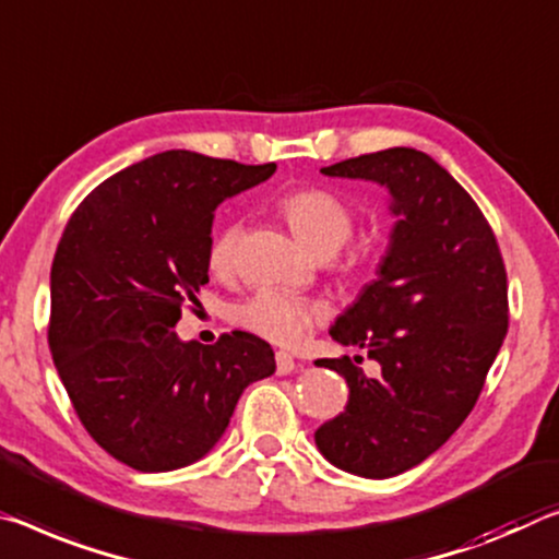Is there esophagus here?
Here are the masks:
<instances>
[{"mask_svg":"<svg viewBox=\"0 0 559 559\" xmlns=\"http://www.w3.org/2000/svg\"><path fill=\"white\" fill-rule=\"evenodd\" d=\"M294 370H296L294 356H290V353H286V350H278L276 353V373L288 376V373H294Z\"/></svg>","mask_w":559,"mask_h":559,"instance_id":"1","label":"esophagus"}]
</instances>
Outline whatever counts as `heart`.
Listing matches in <instances>:
<instances>
[{
    "mask_svg": "<svg viewBox=\"0 0 559 559\" xmlns=\"http://www.w3.org/2000/svg\"><path fill=\"white\" fill-rule=\"evenodd\" d=\"M281 216L288 221L294 234L311 246L316 253H333L348 241L356 226V214L348 201L323 186H304L278 201ZM236 226L218 228L209 243V269L224 276L231 271L236 253ZM323 318V306L304 296L276 288H261L236 306L234 321L259 338L290 348L313 331Z\"/></svg>",
    "mask_w": 559,
    "mask_h": 559,
    "instance_id": "b5f03b06",
    "label": "heart"
}]
</instances>
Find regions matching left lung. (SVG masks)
Wrapping results in <instances>:
<instances>
[{
	"mask_svg": "<svg viewBox=\"0 0 559 559\" xmlns=\"http://www.w3.org/2000/svg\"><path fill=\"white\" fill-rule=\"evenodd\" d=\"M388 186L397 216L378 278L331 325V338L380 362L368 378L348 356L323 358L350 388L316 430L335 467L401 475L436 453L480 397L508 333V273L490 224L436 158L395 146L321 168Z\"/></svg>",
	"mask_w": 559,
	"mask_h": 559,
	"instance_id": "8db88e82",
	"label": "left lung"
}]
</instances>
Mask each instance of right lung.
<instances>
[{"mask_svg": "<svg viewBox=\"0 0 559 559\" xmlns=\"http://www.w3.org/2000/svg\"><path fill=\"white\" fill-rule=\"evenodd\" d=\"M273 171L174 148L96 186L61 234L51 358L88 436L134 471L197 463L246 385L276 370L259 335L231 331L201 345L174 333L209 283L214 209Z\"/></svg>", "mask_w": 559, "mask_h": 559, "instance_id": "1", "label": "right lung"}]
</instances>
